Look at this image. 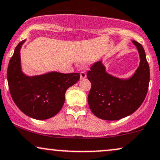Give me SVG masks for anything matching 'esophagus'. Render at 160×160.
I'll use <instances>...</instances> for the list:
<instances>
[{
    "mask_svg": "<svg viewBox=\"0 0 160 160\" xmlns=\"http://www.w3.org/2000/svg\"><path fill=\"white\" fill-rule=\"evenodd\" d=\"M80 79H84L86 78V74L85 72H81L80 73Z\"/></svg>",
    "mask_w": 160,
    "mask_h": 160,
    "instance_id": "obj_1",
    "label": "esophagus"
}]
</instances>
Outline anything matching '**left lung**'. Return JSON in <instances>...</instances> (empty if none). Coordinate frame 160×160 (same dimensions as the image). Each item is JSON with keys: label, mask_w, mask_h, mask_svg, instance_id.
<instances>
[{"label": "left lung", "mask_w": 160, "mask_h": 160, "mask_svg": "<svg viewBox=\"0 0 160 160\" xmlns=\"http://www.w3.org/2000/svg\"><path fill=\"white\" fill-rule=\"evenodd\" d=\"M140 56V65L128 80H121L107 74L101 61L87 72L92 83L88 96L89 108L98 118L115 121L131 115L142 105L147 95L150 81L149 65L143 47L132 41Z\"/></svg>", "instance_id": "1"}]
</instances>
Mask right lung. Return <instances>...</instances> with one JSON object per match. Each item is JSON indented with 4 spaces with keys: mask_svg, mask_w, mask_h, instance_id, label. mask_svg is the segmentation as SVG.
Segmentation results:
<instances>
[{
    "mask_svg": "<svg viewBox=\"0 0 160 160\" xmlns=\"http://www.w3.org/2000/svg\"><path fill=\"white\" fill-rule=\"evenodd\" d=\"M23 40L15 48L7 68L9 92L18 109L29 117L45 120L60 111L65 92L80 79L79 73L51 72L28 77L21 70L20 48Z\"/></svg>",
    "mask_w": 160,
    "mask_h": 160,
    "instance_id": "1",
    "label": "right lung"
}]
</instances>
